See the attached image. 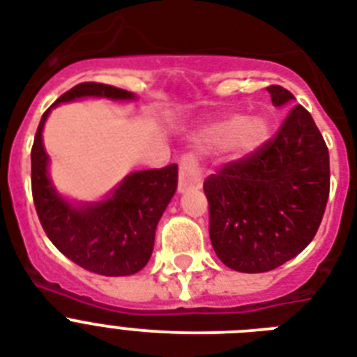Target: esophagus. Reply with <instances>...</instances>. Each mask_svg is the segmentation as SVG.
Instances as JSON below:
<instances>
[{
    "label": "esophagus",
    "mask_w": 357,
    "mask_h": 357,
    "mask_svg": "<svg viewBox=\"0 0 357 357\" xmlns=\"http://www.w3.org/2000/svg\"><path fill=\"white\" fill-rule=\"evenodd\" d=\"M202 187V168L195 155H183L179 161V192Z\"/></svg>",
    "instance_id": "esophagus-1"
}]
</instances>
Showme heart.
Wrapping results in <instances>:
<instances>
[{"label": "heart", "mask_w": 357, "mask_h": 357, "mask_svg": "<svg viewBox=\"0 0 357 357\" xmlns=\"http://www.w3.org/2000/svg\"><path fill=\"white\" fill-rule=\"evenodd\" d=\"M268 137V126L259 116L244 119L241 114H231L228 119L213 123L200 135V142L207 146H226L238 153L248 155L255 151Z\"/></svg>", "instance_id": "heart-1"}]
</instances>
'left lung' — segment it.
I'll list each match as a JSON object with an SVG mask.
<instances>
[{
  "mask_svg": "<svg viewBox=\"0 0 357 357\" xmlns=\"http://www.w3.org/2000/svg\"><path fill=\"white\" fill-rule=\"evenodd\" d=\"M276 107L294 96L266 86ZM209 237L224 265L268 272L313 241L330 196V155L321 131L302 105H293L278 133L243 159L204 181Z\"/></svg>",
  "mask_w": 357,
  "mask_h": 357,
  "instance_id": "8db88e82",
  "label": "left lung"
}]
</instances>
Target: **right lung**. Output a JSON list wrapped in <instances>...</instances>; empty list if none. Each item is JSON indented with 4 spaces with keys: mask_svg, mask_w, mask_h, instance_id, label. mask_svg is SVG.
Listing matches in <instances>:
<instances>
[{
    "mask_svg": "<svg viewBox=\"0 0 357 357\" xmlns=\"http://www.w3.org/2000/svg\"><path fill=\"white\" fill-rule=\"evenodd\" d=\"M86 96L135 98L116 86L79 83L64 92L52 107ZM52 107L42 114L31 150V189L42 228L57 250L85 271L102 276H129L139 272L150 259L157 222L178 187V165L129 174L105 200L72 206L57 195L47 178L42 129Z\"/></svg>",
    "mask_w": 357,
    "mask_h": 357,
    "instance_id": "right-lung-1",
    "label": "right lung"
}]
</instances>
